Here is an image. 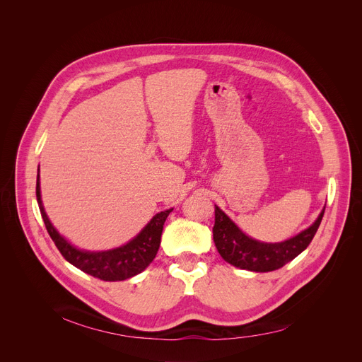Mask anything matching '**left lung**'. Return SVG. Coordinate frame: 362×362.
<instances>
[{"label":"left lung","mask_w":362,"mask_h":362,"mask_svg":"<svg viewBox=\"0 0 362 362\" xmlns=\"http://www.w3.org/2000/svg\"><path fill=\"white\" fill-rule=\"evenodd\" d=\"M323 214L325 209L320 212L315 224L286 242L260 243L240 231L228 216L215 205L214 242L221 257L235 268L253 272L275 271L307 249L322 223Z\"/></svg>","instance_id":"obj_1"}]
</instances>
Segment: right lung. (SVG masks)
I'll return each mask as SVG.
<instances>
[{
  "label": "right lung",
  "instance_id": "1",
  "mask_svg": "<svg viewBox=\"0 0 362 362\" xmlns=\"http://www.w3.org/2000/svg\"><path fill=\"white\" fill-rule=\"evenodd\" d=\"M36 198L39 204V209L45 227L54 240L55 246L61 252V255L76 268L83 272L99 278L103 281H124L131 276H135L146 269L148 264L156 257L160 242L161 233L165 218L173 209H167L157 214L154 218L146 226L134 240L122 247H117L107 252H83L71 246L64 237L58 234V231L51 224L49 218L46 216V212L40 199V185L39 175L36 180Z\"/></svg>",
  "mask_w": 362,
  "mask_h": 362
}]
</instances>
